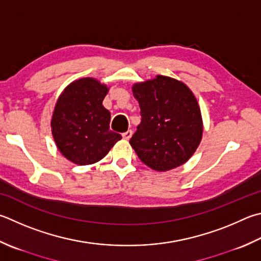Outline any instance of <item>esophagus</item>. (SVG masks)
Here are the masks:
<instances>
[{
	"label": "esophagus",
	"mask_w": 261,
	"mask_h": 261,
	"mask_svg": "<svg viewBox=\"0 0 261 261\" xmlns=\"http://www.w3.org/2000/svg\"><path fill=\"white\" fill-rule=\"evenodd\" d=\"M122 137H123V139L129 140L132 137V130H127L126 132H124V134H122Z\"/></svg>",
	"instance_id": "obj_1"
}]
</instances>
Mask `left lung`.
Masks as SVG:
<instances>
[{
  "mask_svg": "<svg viewBox=\"0 0 261 261\" xmlns=\"http://www.w3.org/2000/svg\"><path fill=\"white\" fill-rule=\"evenodd\" d=\"M141 122L130 145L143 163L156 171L180 167L201 143L203 123L195 96L186 84L158 75L132 87Z\"/></svg>",
  "mask_w": 261,
  "mask_h": 261,
  "instance_id": "left-lung-1",
  "label": "left lung"
}]
</instances>
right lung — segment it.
I'll use <instances>...</instances> for the list:
<instances>
[{
    "label": "right lung",
    "instance_id": "add662e5",
    "mask_svg": "<svg viewBox=\"0 0 261 261\" xmlns=\"http://www.w3.org/2000/svg\"><path fill=\"white\" fill-rule=\"evenodd\" d=\"M107 92L105 84L84 77L70 83L57 100L52 136L60 153L70 162L96 163L122 138L110 129L111 113L102 106Z\"/></svg>",
    "mask_w": 261,
    "mask_h": 261
}]
</instances>
